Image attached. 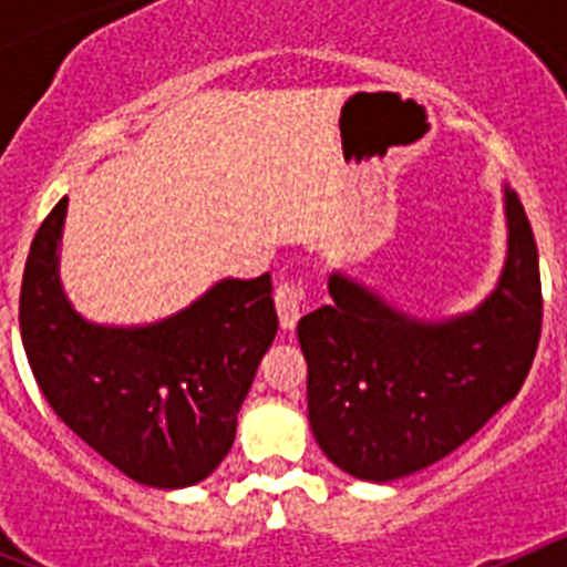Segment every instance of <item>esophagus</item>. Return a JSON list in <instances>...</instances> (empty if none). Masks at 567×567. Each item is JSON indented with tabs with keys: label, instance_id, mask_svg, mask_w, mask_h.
I'll list each match as a JSON object with an SVG mask.
<instances>
[{
	"label": "esophagus",
	"instance_id": "esophagus-1",
	"mask_svg": "<svg viewBox=\"0 0 567 567\" xmlns=\"http://www.w3.org/2000/svg\"><path fill=\"white\" fill-rule=\"evenodd\" d=\"M300 300H303V289L295 280H280L275 287V307H278V318L284 329H292L298 323Z\"/></svg>",
	"mask_w": 567,
	"mask_h": 567
}]
</instances>
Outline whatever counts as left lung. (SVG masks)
Here are the masks:
<instances>
[{
	"mask_svg": "<svg viewBox=\"0 0 567 567\" xmlns=\"http://www.w3.org/2000/svg\"><path fill=\"white\" fill-rule=\"evenodd\" d=\"M508 260L477 312L420 323L343 275L298 323L309 423L338 468L385 483L437 463L517 398L543 332L537 240L505 189Z\"/></svg>",
	"mask_w": 567,
	"mask_h": 567,
	"instance_id": "8db88e82",
	"label": "left lung"
}]
</instances>
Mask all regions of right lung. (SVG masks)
Wrapping results in <instances>:
<instances>
[{"mask_svg":"<svg viewBox=\"0 0 567 567\" xmlns=\"http://www.w3.org/2000/svg\"><path fill=\"white\" fill-rule=\"evenodd\" d=\"M68 198L30 244L19 329L39 389L70 432L153 488H184L233 449L238 409L278 332L272 278L221 280L175 318L104 329L59 287Z\"/></svg>","mask_w":567,"mask_h":567,"instance_id":"obj_1","label":"right lung"}]
</instances>
